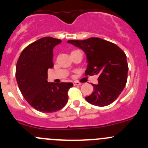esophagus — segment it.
<instances>
[{"label": "esophagus", "mask_w": 148, "mask_h": 148, "mask_svg": "<svg viewBox=\"0 0 148 148\" xmlns=\"http://www.w3.org/2000/svg\"><path fill=\"white\" fill-rule=\"evenodd\" d=\"M73 84H74V86H78V85H81L82 84L79 83V82H73Z\"/></svg>", "instance_id": "1"}]
</instances>
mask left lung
<instances>
[{
    "mask_svg": "<svg viewBox=\"0 0 148 148\" xmlns=\"http://www.w3.org/2000/svg\"><path fill=\"white\" fill-rule=\"evenodd\" d=\"M67 43L85 53L87 63L85 75H99V83L92 84L93 91L85 97L86 101L99 107L113 103L126 85L128 65L125 53L117 45L99 38L70 40Z\"/></svg>",
    "mask_w": 148,
    "mask_h": 148,
    "instance_id": "obj_1",
    "label": "left lung"
}]
</instances>
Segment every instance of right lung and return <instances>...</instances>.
<instances>
[{
  "mask_svg": "<svg viewBox=\"0 0 148 148\" xmlns=\"http://www.w3.org/2000/svg\"><path fill=\"white\" fill-rule=\"evenodd\" d=\"M60 39L44 37L27 46L18 58L15 70L17 83L27 102L42 113L61 110L68 101L72 83L47 82V71L53 67V49Z\"/></svg>",
  "mask_w": 148,
  "mask_h": 148,
  "instance_id": "right-lung-1",
  "label": "right lung"
}]
</instances>
